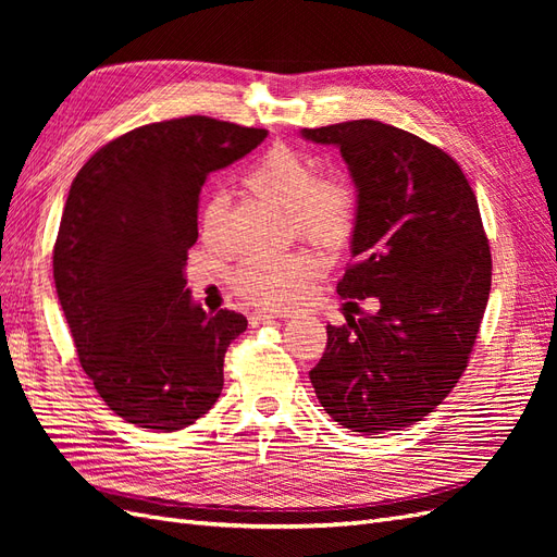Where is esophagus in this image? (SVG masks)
Here are the masks:
<instances>
[{"mask_svg": "<svg viewBox=\"0 0 557 557\" xmlns=\"http://www.w3.org/2000/svg\"><path fill=\"white\" fill-rule=\"evenodd\" d=\"M281 315H276V313H267V311H252L250 315H248V320H250V325H264V323H274V320H278Z\"/></svg>", "mask_w": 557, "mask_h": 557, "instance_id": "1", "label": "esophagus"}]
</instances>
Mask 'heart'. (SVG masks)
Instances as JSON below:
<instances>
[{
  "instance_id": "b5f03b06",
  "label": "heart",
  "mask_w": 557,
  "mask_h": 557,
  "mask_svg": "<svg viewBox=\"0 0 557 557\" xmlns=\"http://www.w3.org/2000/svg\"><path fill=\"white\" fill-rule=\"evenodd\" d=\"M246 185L258 197L288 213L293 230L320 244H342L356 223L358 197L344 176L315 178L313 162L299 150L276 144L252 164ZM227 197L213 193L201 213V227L211 234L223 221ZM315 258L305 250L283 252L276 258L246 260L232 274V288L252 305L283 309L305 290L315 272Z\"/></svg>"
}]
</instances>
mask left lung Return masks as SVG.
I'll return each instance as SVG.
<instances>
[{
    "mask_svg": "<svg viewBox=\"0 0 557 557\" xmlns=\"http://www.w3.org/2000/svg\"><path fill=\"white\" fill-rule=\"evenodd\" d=\"M299 134L339 148L356 185L352 264L336 293L381 305L327 325V348L309 372L315 397L352 432L409 428L462 376L491 295L476 195L458 162L399 127L350 121Z\"/></svg>",
    "mask_w": 557,
    "mask_h": 557,
    "instance_id": "obj_1",
    "label": "left lung"
}]
</instances>
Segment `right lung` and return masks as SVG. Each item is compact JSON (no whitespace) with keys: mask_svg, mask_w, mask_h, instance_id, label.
Segmentation results:
<instances>
[{"mask_svg":"<svg viewBox=\"0 0 557 557\" xmlns=\"http://www.w3.org/2000/svg\"><path fill=\"white\" fill-rule=\"evenodd\" d=\"M267 137L207 115L132 129L81 166L62 211L53 278L83 372L127 423L176 432L223 391L242 313H207L185 264L207 176Z\"/></svg>","mask_w":557,"mask_h":557,"instance_id":"1","label":"right lung"}]
</instances>
